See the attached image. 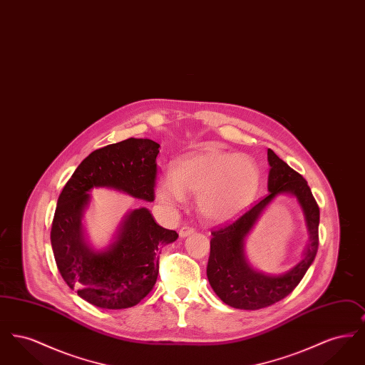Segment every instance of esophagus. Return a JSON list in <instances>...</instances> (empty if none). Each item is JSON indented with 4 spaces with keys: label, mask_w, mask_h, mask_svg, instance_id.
Masks as SVG:
<instances>
[{
    "label": "esophagus",
    "mask_w": 365,
    "mask_h": 365,
    "mask_svg": "<svg viewBox=\"0 0 365 365\" xmlns=\"http://www.w3.org/2000/svg\"><path fill=\"white\" fill-rule=\"evenodd\" d=\"M195 232V228H192V227L185 226L180 228V231H179V235H180V238H186V237H189L191 234H194Z\"/></svg>",
    "instance_id": "obj_1"
}]
</instances>
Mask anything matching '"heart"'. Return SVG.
Masks as SVG:
<instances>
[{
  "label": "heart",
  "instance_id": "heart-1",
  "mask_svg": "<svg viewBox=\"0 0 365 365\" xmlns=\"http://www.w3.org/2000/svg\"><path fill=\"white\" fill-rule=\"evenodd\" d=\"M261 173L252 157L216 146L183 158L171 175L160 178L157 197L168 208L185 201V192L197 194L200 213L210 222H228L255 201Z\"/></svg>",
  "mask_w": 365,
  "mask_h": 365
}]
</instances>
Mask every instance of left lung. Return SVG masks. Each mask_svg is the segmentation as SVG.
Listing matches in <instances>:
<instances>
[{"label":"left lung","instance_id":"left-lung-1","mask_svg":"<svg viewBox=\"0 0 365 365\" xmlns=\"http://www.w3.org/2000/svg\"><path fill=\"white\" fill-rule=\"evenodd\" d=\"M269 194L247 209L242 216L212 232L207 277L213 292L232 308L257 311L290 294L311 267L319 246L320 212L307 180L290 168L274 150L268 149ZM294 196L303 209L310 242L303 259L289 272L279 276L256 270L244 253V240L259 218L260 213L278 195Z\"/></svg>","mask_w":365,"mask_h":365}]
</instances>
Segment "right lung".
I'll use <instances>...</instances> for the list:
<instances>
[{
	"label": "right lung",
	"instance_id": "obj_1",
	"mask_svg": "<svg viewBox=\"0 0 365 365\" xmlns=\"http://www.w3.org/2000/svg\"><path fill=\"white\" fill-rule=\"evenodd\" d=\"M158 148L152 139L128 138L94 150L57 200L51 231L54 260L66 283L94 307L125 309L140 302L156 284L161 247L178 240L176 231L158 226L145 207L127 212L103 249L88 243L82 223L93 189L152 202Z\"/></svg>",
	"mask_w": 365,
	"mask_h": 365
}]
</instances>
